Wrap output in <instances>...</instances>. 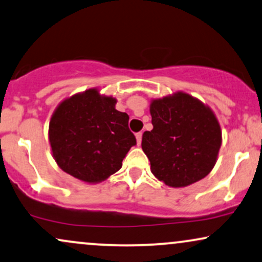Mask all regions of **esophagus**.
<instances>
[{"instance_id": "1", "label": "esophagus", "mask_w": 262, "mask_h": 262, "mask_svg": "<svg viewBox=\"0 0 262 262\" xmlns=\"http://www.w3.org/2000/svg\"><path fill=\"white\" fill-rule=\"evenodd\" d=\"M136 140H137V144L140 146L141 142H142V132H138V134H136Z\"/></svg>"}]
</instances>
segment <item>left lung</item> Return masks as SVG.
<instances>
[{"mask_svg": "<svg viewBox=\"0 0 262 262\" xmlns=\"http://www.w3.org/2000/svg\"><path fill=\"white\" fill-rule=\"evenodd\" d=\"M153 130L142 136L150 171L170 187H186L204 179L217 160L221 127L211 109L188 93L153 99Z\"/></svg>", "mask_w": 262, "mask_h": 262, "instance_id": "8db88e82", "label": "left lung"}]
</instances>
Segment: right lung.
<instances>
[{"instance_id":"obj_1","label":"right lung","mask_w":262,"mask_h":262,"mask_svg":"<svg viewBox=\"0 0 262 262\" xmlns=\"http://www.w3.org/2000/svg\"><path fill=\"white\" fill-rule=\"evenodd\" d=\"M116 99L86 90L64 99L50 121L48 138L54 160L64 172L87 183L102 182L120 170L136 137L128 115Z\"/></svg>"}]
</instances>
